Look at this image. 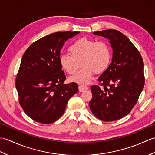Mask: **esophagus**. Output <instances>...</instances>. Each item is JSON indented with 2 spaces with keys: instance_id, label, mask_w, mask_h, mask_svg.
<instances>
[{
  "instance_id": "esophagus-1",
  "label": "esophagus",
  "mask_w": 155,
  "mask_h": 155,
  "mask_svg": "<svg viewBox=\"0 0 155 155\" xmlns=\"http://www.w3.org/2000/svg\"><path fill=\"white\" fill-rule=\"evenodd\" d=\"M88 87L87 86H84V85H79L78 86V90H79L80 92H83L86 90H88Z\"/></svg>"
}]
</instances>
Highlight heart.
Returning a JSON list of instances; mask_svg holds the SVG:
<instances>
[{
    "instance_id": "obj_1",
    "label": "heart",
    "mask_w": 155,
    "mask_h": 155,
    "mask_svg": "<svg viewBox=\"0 0 155 155\" xmlns=\"http://www.w3.org/2000/svg\"><path fill=\"white\" fill-rule=\"evenodd\" d=\"M68 54H61L59 62L62 68L67 73H75L79 67L82 68L70 81L81 84L89 83L95 72L101 73L110 64L111 53L109 46L104 41L96 42L93 39L83 37L76 41L68 48Z\"/></svg>"
}]
</instances>
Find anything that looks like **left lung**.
<instances>
[{"label":"left lung","mask_w":155,"mask_h":155,"mask_svg":"<svg viewBox=\"0 0 155 155\" xmlns=\"http://www.w3.org/2000/svg\"><path fill=\"white\" fill-rule=\"evenodd\" d=\"M108 38L113 58L98 78L102 87H91L92 113L98 119L114 121L126 116L139 99L144 85V63L137 48L126 36L114 29L93 32Z\"/></svg>","instance_id":"left-lung-1"}]
</instances>
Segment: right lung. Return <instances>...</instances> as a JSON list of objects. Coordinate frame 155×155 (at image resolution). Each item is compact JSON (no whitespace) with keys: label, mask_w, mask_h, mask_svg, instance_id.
Segmentation results:
<instances>
[{"label":"right lung","mask_w":155,"mask_h":155,"mask_svg":"<svg viewBox=\"0 0 155 155\" xmlns=\"http://www.w3.org/2000/svg\"><path fill=\"white\" fill-rule=\"evenodd\" d=\"M80 32H57L33 42L22 56L16 78L19 103L38 123H54L64 113L68 100L78 93V84H65L59 62L61 50L68 39Z\"/></svg>","instance_id":"1"}]
</instances>
